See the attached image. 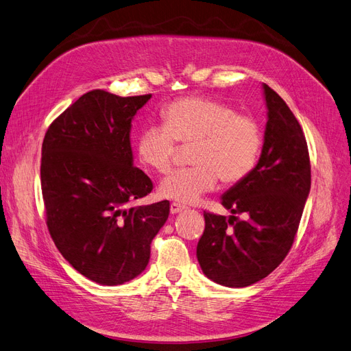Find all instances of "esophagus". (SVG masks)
Here are the masks:
<instances>
[{"label": "esophagus", "mask_w": 351, "mask_h": 351, "mask_svg": "<svg viewBox=\"0 0 351 351\" xmlns=\"http://www.w3.org/2000/svg\"><path fill=\"white\" fill-rule=\"evenodd\" d=\"M185 209H186L185 205H180V204H178V202H172V204H171V212H172V213H179V212L185 210Z\"/></svg>", "instance_id": "1"}]
</instances>
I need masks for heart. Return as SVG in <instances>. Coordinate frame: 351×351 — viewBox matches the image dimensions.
<instances>
[{
  "mask_svg": "<svg viewBox=\"0 0 351 351\" xmlns=\"http://www.w3.org/2000/svg\"><path fill=\"white\" fill-rule=\"evenodd\" d=\"M165 125L146 128L138 143L145 166L167 173L176 160L178 142L195 145L189 169L175 171L162 180L163 197L193 204L217 186L239 184L256 166L263 146V132L256 119L235 110L219 100L188 96L163 110Z\"/></svg>",
  "mask_w": 351,
  "mask_h": 351,
  "instance_id": "obj_1",
  "label": "heart"
}]
</instances>
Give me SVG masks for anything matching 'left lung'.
Wrapping results in <instances>:
<instances>
[{
  "instance_id": "1",
  "label": "left lung",
  "mask_w": 351,
  "mask_h": 351,
  "mask_svg": "<svg viewBox=\"0 0 351 351\" xmlns=\"http://www.w3.org/2000/svg\"><path fill=\"white\" fill-rule=\"evenodd\" d=\"M268 121L255 169L221 204L234 215L204 210L205 230L196 256L205 276L225 287L265 278L291 250L311 186L306 136L277 91L264 84ZM245 215V220L234 215Z\"/></svg>"
}]
</instances>
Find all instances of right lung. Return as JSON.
Wrapping results in <instances>:
<instances>
[{"label": "right lung", "instance_id": "1", "mask_svg": "<svg viewBox=\"0 0 351 351\" xmlns=\"http://www.w3.org/2000/svg\"><path fill=\"white\" fill-rule=\"evenodd\" d=\"M152 95L90 90L56 117L41 147V192L51 239L82 276L101 285L138 277L169 201L132 205L154 189L133 166L132 119Z\"/></svg>", "mask_w": 351, "mask_h": 351}]
</instances>
